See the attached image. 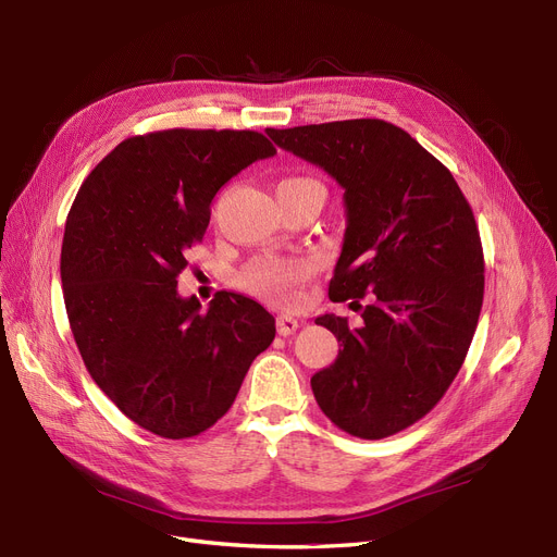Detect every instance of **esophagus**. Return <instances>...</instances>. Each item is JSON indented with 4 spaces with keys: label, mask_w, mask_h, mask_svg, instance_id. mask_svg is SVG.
I'll list each match as a JSON object with an SVG mask.
<instances>
[{
    "label": "esophagus",
    "mask_w": 557,
    "mask_h": 557,
    "mask_svg": "<svg viewBox=\"0 0 557 557\" xmlns=\"http://www.w3.org/2000/svg\"><path fill=\"white\" fill-rule=\"evenodd\" d=\"M298 327H300V320H298V318L286 315V313L277 315V332H280L282 336H290Z\"/></svg>",
    "instance_id": "esophagus-1"
}]
</instances>
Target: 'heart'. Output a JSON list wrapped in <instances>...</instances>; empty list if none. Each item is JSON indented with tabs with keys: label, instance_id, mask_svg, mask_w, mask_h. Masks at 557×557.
I'll return each mask as SVG.
<instances>
[{
	"label": "heart",
	"instance_id": "obj_1",
	"mask_svg": "<svg viewBox=\"0 0 557 557\" xmlns=\"http://www.w3.org/2000/svg\"><path fill=\"white\" fill-rule=\"evenodd\" d=\"M315 189L325 198V189L313 178H286L277 185V189ZM311 269L302 259H259L242 273L239 284L248 294L273 302V305H288L296 300V288L309 277Z\"/></svg>",
	"mask_w": 557,
	"mask_h": 557
}]
</instances>
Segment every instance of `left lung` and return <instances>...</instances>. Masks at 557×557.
<instances>
[{"label": "left lung", "instance_id": "8db88e82", "mask_svg": "<svg viewBox=\"0 0 557 557\" xmlns=\"http://www.w3.org/2000/svg\"><path fill=\"white\" fill-rule=\"evenodd\" d=\"M267 133L345 189L330 298L368 305L357 327L334 313L315 318L341 349L311 388L338 429L382 441L443 399L470 349L485 286L474 212L451 171L384 120Z\"/></svg>", "mask_w": 557, "mask_h": 557}]
</instances>
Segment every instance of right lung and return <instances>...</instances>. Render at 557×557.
Instances as JSON below:
<instances>
[{
  "mask_svg": "<svg viewBox=\"0 0 557 557\" xmlns=\"http://www.w3.org/2000/svg\"><path fill=\"white\" fill-rule=\"evenodd\" d=\"M275 156L257 131L171 128L116 144L81 185L65 223L61 280L70 327L95 384L169 441L208 431L275 338L259 302L219 290L208 311L178 296L216 191Z\"/></svg>",
  "mask_w": 557,
  "mask_h": 557,
  "instance_id": "1",
  "label": "right lung"
}]
</instances>
